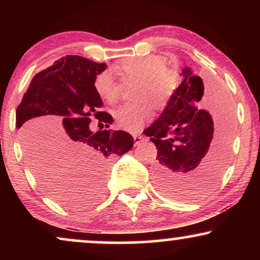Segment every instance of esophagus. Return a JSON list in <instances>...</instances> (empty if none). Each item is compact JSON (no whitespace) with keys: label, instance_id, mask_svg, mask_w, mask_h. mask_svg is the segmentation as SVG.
<instances>
[{"label":"esophagus","instance_id":"obj_1","mask_svg":"<svg viewBox=\"0 0 260 260\" xmlns=\"http://www.w3.org/2000/svg\"><path fill=\"white\" fill-rule=\"evenodd\" d=\"M134 140H135V144L138 145V144L143 143V142L147 141V138H145L143 135L138 134V135H134Z\"/></svg>","mask_w":260,"mask_h":260}]
</instances>
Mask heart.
Returning <instances> with one entry per match:
<instances>
[{"instance_id":"1","label":"heart","mask_w":260,"mask_h":260,"mask_svg":"<svg viewBox=\"0 0 260 260\" xmlns=\"http://www.w3.org/2000/svg\"><path fill=\"white\" fill-rule=\"evenodd\" d=\"M165 62L152 55L135 56L117 63L115 70L123 80H137L134 98L137 102L124 104L113 110L112 116L122 129L137 133L149 119L150 103L156 109H163L176 88V77L165 69ZM94 90L103 101L115 103L120 95V84L111 71H103L93 81Z\"/></svg>"}]
</instances>
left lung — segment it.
<instances>
[{
    "label": "left lung",
    "instance_id": "left-lung-1",
    "mask_svg": "<svg viewBox=\"0 0 260 260\" xmlns=\"http://www.w3.org/2000/svg\"><path fill=\"white\" fill-rule=\"evenodd\" d=\"M181 76L182 83L144 134L157 149L154 180L159 191L174 200H193L208 193L225 168L233 127L232 103L216 88L209 94V110L201 109L202 79L193 76L189 67Z\"/></svg>",
    "mask_w": 260,
    "mask_h": 260
}]
</instances>
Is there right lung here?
<instances>
[{
	"label": "right lung",
	"mask_w": 260,
	"mask_h": 260,
	"mask_svg": "<svg viewBox=\"0 0 260 260\" xmlns=\"http://www.w3.org/2000/svg\"><path fill=\"white\" fill-rule=\"evenodd\" d=\"M105 69V62L62 56L35 74L16 109V127L33 173L53 199L71 207L101 197L109 162L134 145L130 134L106 129L113 118L99 111L103 102L93 81ZM92 116L100 120L97 133L89 129Z\"/></svg>",
	"instance_id": "1"
}]
</instances>
